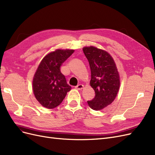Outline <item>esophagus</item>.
<instances>
[{"mask_svg":"<svg viewBox=\"0 0 155 155\" xmlns=\"http://www.w3.org/2000/svg\"><path fill=\"white\" fill-rule=\"evenodd\" d=\"M83 85H82V84H79V85H77L76 87V88L77 89V90H82V89L83 88Z\"/></svg>","mask_w":155,"mask_h":155,"instance_id":"obj_1","label":"esophagus"}]
</instances>
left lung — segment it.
<instances>
[{
    "mask_svg": "<svg viewBox=\"0 0 155 155\" xmlns=\"http://www.w3.org/2000/svg\"><path fill=\"white\" fill-rule=\"evenodd\" d=\"M84 54L91 71L90 85L95 92L94 99L88 101L92 109L100 110L114 101L120 86V78L116 63L107 51L95 46H85Z\"/></svg>",
    "mask_w": 155,
    "mask_h": 155,
    "instance_id": "8db88e82",
    "label": "left lung"
}]
</instances>
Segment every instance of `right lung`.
Wrapping results in <instances>:
<instances>
[{
    "mask_svg": "<svg viewBox=\"0 0 155 155\" xmlns=\"http://www.w3.org/2000/svg\"><path fill=\"white\" fill-rule=\"evenodd\" d=\"M74 52L72 49H57L46 55L39 63L32 88L36 100L44 107L51 109L58 107L71 90L60 68Z\"/></svg>",
    "mask_w": 155,
    "mask_h": 155,
    "instance_id": "right-lung-1",
    "label": "right lung"
}]
</instances>
